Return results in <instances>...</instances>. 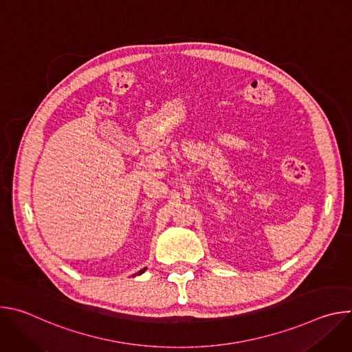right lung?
<instances>
[{
	"mask_svg": "<svg viewBox=\"0 0 352 352\" xmlns=\"http://www.w3.org/2000/svg\"><path fill=\"white\" fill-rule=\"evenodd\" d=\"M144 270H146V269H143V270H140V272H139V273H138V274H142V273H143V272H144Z\"/></svg>",
	"mask_w": 352,
	"mask_h": 352,
	"instance_id": "obj_1",
	"label": "right lung"
}]
</instances>
